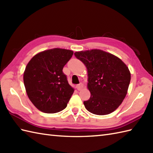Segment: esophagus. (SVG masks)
Masks as SVG:
<instances>
[{"instance_id": "34e87169", "label": "esophagus", "mask_w": 153, "mask_h": 153, "mask_svg": "<svg viewBox=\"0 0 153 153\" xmlns=\"http://www.w3.org/2000/svg\"><path fill=\"white\" fill-rule=\"evenodd\" d=\"M76 88L78 91L82 90V89L83 88V84L82 83H80L79 84H78V85H76Z\"/></svg>"}]
</instances>
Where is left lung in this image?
Segmentation results:
<instances>
[{
	"mask_svg": "<svg viewBox=\"0 0 153 153\" xmlns=\"http://www.w3.org/2000/svg\"><path fill=\"white\" fill-rule=\"evenodd\" d=\"M75 56L85 64L91 93L84 101L85 108L97 115H106L121 105L128 93L131 74L121 59L99 49L76 52Z\"/></svg>",
	"mask_w": 153,
	"mask_h": 153,
	"instance_id": "obj_1",
	"label": "left lung"
}]
</instances>
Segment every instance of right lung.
I'll return each instance as SVG.
<instances>
[{
    "mask_svg": "<svg viewBox=\"0 0 153 153\" xmlns=\"http://www.w3.org/2000/svg\"><path fill=\"white\" fill-rule=\"evenodd\" d=\"M70 50L55 48L37 54L27 64L24 83L29 99L45 113H56L67 106L74 91L63 68L72 56Z\"/></svg>",
    "mask_w": 153,
    "mask_h": 153,
    "instance_id": "1",
    "label": "right lung"
}]
</instances>
